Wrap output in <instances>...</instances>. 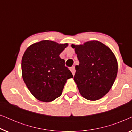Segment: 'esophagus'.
<instances>
[{
	"mask_svg": "<svg viewBox=\"0 0 132 132\" xmlns=\"http://www.w3.org/2000/svg\"><path fill=\"white\" fill-rule=\"evenodd\" d=\"M70 70H71L72 74H73V75H75V71H76V70H75V66L71 67L70 68Z\"/></svg>",
	"mask_w": 132,
	"mask_h": 132,
	"instance_id": "esophagus-1",
	"label": "esophagus"
}]
</instances>
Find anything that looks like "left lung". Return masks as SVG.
Segmentation results:
<instances>
[{
	"instance_id": "1",
	"label": "left lung",
	"mask_w": 132,
	"mask_h": 132,
	"mask_svg": "<svg viewBox=\"0 0 132 132\" xmlns=\"http://www.w3.org/2000/svg\"><path fill=\"white\" fill-rule=\"evenodd\" d=\"M71 47L79 61L74 80L80 94L89 100L102 98L111 89L117 77L118 64L114 54L98 41Z\"/></svg>"
}]
</instances>
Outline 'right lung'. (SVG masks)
Segmentation results:
<instances>
[{
  "mask_svg": "<svg viewBox=\"0 0 132 132\" xmlns=\"http://www.w3.org/2000/svg\"><path fill=\"white\" fill-rule=\"evenodd\" d=\"M68 44L44 40L27 48L21 61L23 80L38 100L51 102L62 94L67 80L73 75L59 55Z\"/></svg>",
  "mask_w": 132,
  "mask_h": 132,
  "instance_id": "obj_1",
  "label": "right lung"
}]
</instances>
